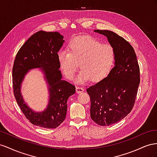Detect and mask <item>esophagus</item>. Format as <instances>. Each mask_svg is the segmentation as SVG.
<instances>
[{"label": "esophagus", "instance_id": "1", "mask_svg": "<svg viewBox=\"0 0 157 157\" xmlns=\"http://www.w3.org/2000/svg\"><path fill=\"white\" fill-rule=\"evenodd\" d=\"M84 91V89L82 87H80V86H77L76 87V92L77 93H81Z\"/></svg>", "mask_w": 157, "mask_h": 157}]
</instances>
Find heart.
Returning a JSON list of instances; mask_svg holds the SVG:
<instances>
[{"label":"heart","instance_id":"heart-1","mask_svg":"<svg viewBox=\"0 0 157 157\" xmlns=\"http://www.w3.org/2000/svg\"><path fill=\"white\" fill-rule=\"evenodd\" d=\"M115 59V50L110 44L102 43L91 36L71 39L68 52L62 51L58 55L60 69L70 80L74 78L79 64L82 70L76 78L78 83L104 79L113 68Z\"/></svg>","mask_w":157,"mask_h":157}]
</instances>
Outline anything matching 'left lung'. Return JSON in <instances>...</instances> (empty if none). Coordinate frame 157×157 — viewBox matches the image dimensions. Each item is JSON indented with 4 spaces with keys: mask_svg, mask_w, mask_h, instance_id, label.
Segmentation results:
<instances>
[{
    "mask_svg": "<svg viewBox=\"0 0 157 157\" xmlns=\"http://www.w3.org/2000/svg\"><path fill=\"white\" fill-rule=\"evenodd\" d=\"M105 35L116 52L114 68L107 77L87 89L91 119L100 126L120 122L130 113L140 83V67L132 46L109 30H94Z\"/></svg>",
    "mask_w": 157,
    "mask_h": 157,
    "instance_id": "8db88e82",
    "label": "left lung"
}]
</instances>
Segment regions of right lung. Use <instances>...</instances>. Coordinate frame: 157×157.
<instances>
[{
  "instance_id": "1",
  "label": "right lung",
  "mask_w": 157,
  "mask_h": 157,
  "mask_svg": "<svg viewBox=\"0 0 157 157\" xmlns=\"http://www.w3.org/2000/svg\"><path fill=\"white\" fill-rule=\"evenodd\" d=\"M64 36L59 32L39 31L27 40L17 52L12 69L14 94L21 110L31 124L44 128H56L66 118L67 101L75 87L62 80L58 52L63 45ZM39 68L48 85L49 102L41 112L31 109L25 102L21 89L29 70Z\"/></svg>"
}]
</instances>
